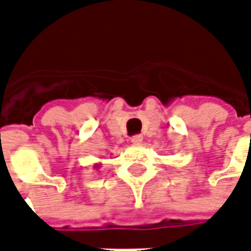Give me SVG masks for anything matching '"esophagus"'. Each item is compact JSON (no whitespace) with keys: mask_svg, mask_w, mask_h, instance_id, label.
<instances>
[{"mask_svg":"<svg viewBox=\"0 0 251 251\" xmlns=\"http://www.w3.org/2000/svg\"><path fill=\"white\" fill-rule=\"evenodd\" d=\"M142 141H144L142 135H135V136H132V138H130V142H132V144H135V145L142 144Z\"/></svg>","mask_w":251,"mask_h":251,"instance_id":"1","label":"esophagus"}]
</instances>
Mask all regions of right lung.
Masks as SVG:
<instances>
[{"instance_id":"right-lung-1","label":"right lung","mask_w":251,"mask_h":251,"mask_svg":"<svg viewBox=\"0 0 251 251\" xmlns=\"http://www.w3.org/2000/svg\"><path fill=\"white\" fill-rule=\"evenodd\" d=\"M96 167H99V164H97V166H96Z\"/></svg>"}]
</instances>
